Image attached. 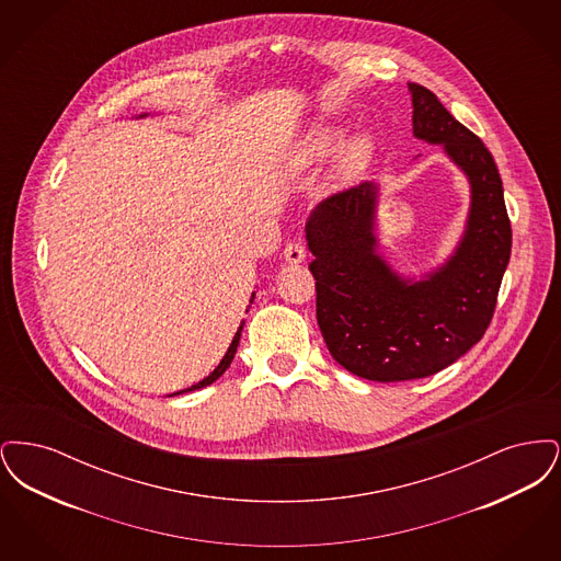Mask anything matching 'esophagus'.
I'll use <instances>...</instances> for the list:
<instances>
[{"mask_svg": "<svg viewBox=\"0 0 561 561\" xmlns=\"http://www.w3.org/2000/svg\"><path fill=\"white\" fill-rule=\"evenodd\" d=\"M284 259H286V263H290V265H298V263H302V261L307 259V250L302 248L300 241H290V243L286 245V250H284Z\"/></svg>", "mask_w": 561, "mask_h": 561, "instance_id": "1", "label": "esophagus"}]
</instances>
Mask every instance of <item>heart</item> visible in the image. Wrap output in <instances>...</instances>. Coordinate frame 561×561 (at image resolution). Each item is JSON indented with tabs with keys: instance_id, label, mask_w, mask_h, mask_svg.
Wrapping results in <instances>:
<instances>
[{
	"instance_id": "obj_1",
	"label": "heart",
	"mask_w": 561,
	"mask_h": 561,
	"mask_svg": "<svg viewBox=\"0 0 561 561\" xmlns=\"http://www.w3.org/2000/svg\"><path fill=\"white\" fill-rule=\"evenodd\" d=\"M345 138V130L339 126H323L318 128L316 133L309 134L300 149H298V165H311V163H320V161L330 158L332 153H336L340 145ZM374 151H376V140L370 133H357L351 136L344 145L336 163V172L341 181H353L357 179L373 160Z\"/></svg>"
}]
</instances>
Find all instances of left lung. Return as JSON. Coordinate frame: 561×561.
Masks as SVG:
<instances>
[{"label": "left lung", "instance_id": "1", "mask_svg": "<svg viewBox=\"0 0 561 561\" xmlns=\"http://www.w3.org/2000/svg\"><path fill=\"white\" fill-rule=\"evenodd\" d=\"M412 130L469 183V213L453 254L421 277L378 252V183L321 202L305 233L318 290V323L332 357L351 374L400 382L439 373L480 343L511 256L503 181L485 145L437 96L408 83Z\"/></svg>", "mask_w": 561, "mask_h": 561}]
</instances>
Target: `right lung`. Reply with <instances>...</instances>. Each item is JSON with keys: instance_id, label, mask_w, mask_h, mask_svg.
<instances>
[{"instance_id": "1", "label": "right lung", "mask_w": 561, "mask_h": 561, "mask_svg": "<svg viewBox=\"0 0 561 561\" xmlns=\"http://www.w3.org/2000/svg\"><path fill=\"white\" fill-rule=\"evenodd\" d=\"M147 115V113H145ZM145 115H140V117H145ZM254 296L256 293H252L250 296V305L254 302ZM250 305H248V309H250ZM248 309H245V313H248ZM243 323L245 321H241L240 328H238V332H236V336H233V341H231V345L227 348V353H225V357L220 359V364L214 368L213 373L208 374L204 380H199V382H195V385H191L187 389H183V391H176V393H172V396H183V393H188V391H195V389H202V387H208V385H213L216 378H220L222 374L227 373V368L231 366V362H233V357H236V351H238V345H240V336L241 330H243ZM172 396H168V398H172Z\"/></svg>"}]
</instances>
